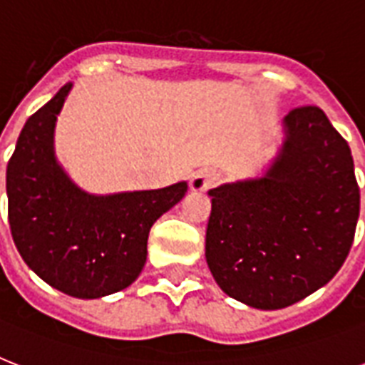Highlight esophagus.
Wrapping results in <instances>:
<instances>
[{
	"label": "esophagus",
	"instance_id": "esophagus-1",
	"mask_svg": "<svg viewBox=\"0 0 365 365\" xmlns=\"http://www.w3.org/2000/svg\"><path fill=\"white\" fill-rule=\"evenodd\" d=\"M217 180H220V176L214 170H199L195 172L193 178H191L189 187H191L193 193H205V191L216 185Z\"/></svg>",
	"mask_w": 365,
	"mask_h": 365
}]
</instances>
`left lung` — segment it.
<instances>
[{"label": "left lung", "mask_w": 365, "mask_h": 365, "mask_svg": "<svg viewBox=\"0 0 365 365\" xmlns=\"http://www.w3.org/2000/svg\"><path fill=\"white\" fill-rule=\"evenodd\" d=\"M206 263L244 305L277 311L305 299L345 263L360 216L349 143L320 108L282 119V142L254 178L208 191Z\"/></svg>", "instance_id": "obj_1"}]
</instances>
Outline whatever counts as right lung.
Returning <instances> with one entry per match:
<instances>
[{
	"label": "right lung",
	"instance_id": "1",
	"mask_svg": "<svg viewBox=\"0 0 365 365\" xmlns=\"http://www.w3.org/2000/svg\"><path fill=\"white\" fill-rule=\"evenodd\" d=\"M73 83L26 121L7 165L9 225L37 277L62 294L98 299L128 288L148 259L149 229L187 193V182L96 195L60 165L54 128Z\"/></svg>",
	"mask_w": 365,
	"mask_h": 365
}]
</instances>
